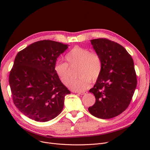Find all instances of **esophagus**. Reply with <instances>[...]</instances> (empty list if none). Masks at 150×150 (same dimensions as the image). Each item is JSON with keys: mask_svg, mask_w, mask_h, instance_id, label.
Listing matches in <instances>:
<instances>
[{"mask_svg": "<svg viewBox=\"0 0 150 150\" xmlns=\"http://www.w3.org/2000/svg\"><path fill=\"white\" fill-rule=\"evenodd\" d=\"M88 92L87 91H83V92H78V93L80 94V95H84V94L87 93Z\"/></svg>", "mask_w": 150, "mask_h": 150, "instance_id": "obj_1", "label": "esophagus"}]
</instances>
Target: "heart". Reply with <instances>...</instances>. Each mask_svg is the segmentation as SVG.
Returning <instances> with one entry per match:
<instances>
[{
  "instance_id": "obj_1",
  "label": "heart",
  "mask_w": 150,
  "mask_h": 150,
  "mask_svg": "<svg viewBox=\"0 0 150 150\" xmlns=\"http://www.w3.org/2000/svg\"><path fill=\"white\" fill-rule=\"evenodd\" d=\"M67 63L57 61L54 63L53 70L60 81L67 85L70 81V67H77L78 79L71 82L69 87L76 92H83L87 89L91 80L94 81L100 76L103 63L100 55L96 52L76 46L71 49L65 56Z\"/></svg>"
}]
</instances>
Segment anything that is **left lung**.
<instances>
[{
    "instance_id": "obj_1",
    "label": "left lung",
    "mask_w": 150,
    "mask_h": 150,
    "mask_svg": "<svg viewBox=\"0 0 150 150\" xmlns=\"http://www.w3.org/2000/svg\"><path fill=\"white\" fill-rule=\"evenodd\" d=\"M93 49L103 63L101 73L89 90L96 103L89 112L99 119H108L125 111L137 86L134 61L123 46L106 38L91 40Z\"/></svg>"
}]
</instances>
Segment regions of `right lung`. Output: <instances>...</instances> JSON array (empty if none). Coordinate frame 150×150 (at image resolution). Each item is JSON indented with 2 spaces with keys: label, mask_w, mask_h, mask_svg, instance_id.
I'll list each match as a JSON object with an SVG mask.
<instances>
[{
  "label": "right lung",
  "mask_w": 150,
  "mask_h": 150,
  "mask_svg": "<svg viewBox=\"0 0 150 150\" xmlns=\"http://www.w3.org/2000/svg\"><path fill=\"white\" fill-rule=\"evenodd\" d=\"M67 44L42 40L18 52L10 71L9 83L14 104L23 114L37 122L53 119L70 93L55 74L53 67Z\"/></svg>",
  "instance_id": "right-lung-1"
}]
</instances>
